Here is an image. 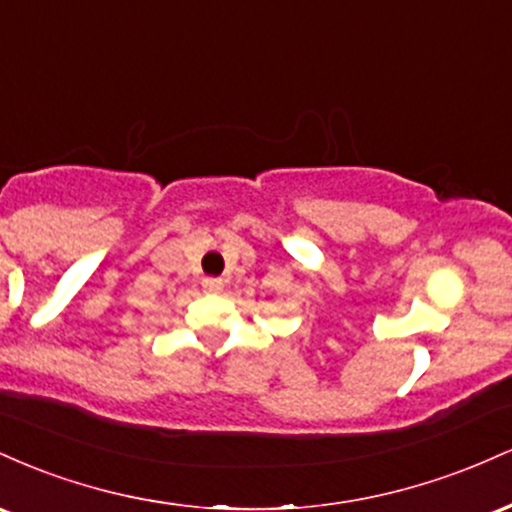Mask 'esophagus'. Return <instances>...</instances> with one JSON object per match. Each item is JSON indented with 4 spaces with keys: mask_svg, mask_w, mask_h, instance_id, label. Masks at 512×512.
<instances>
[{
    "mask_svg": "<svg viewBox=\"0 0 512 512\" xmlns=\"http://www.w3.org/2000/svg\"><path fill=\"white\" fill-rule=\"evenodd\" d=\"M202 286H204V291H221L223 281L221 279H214V276H209V279L202 281Z\"/></svg>",
    "mask_w": 512,
    "mask_h": 512,
    "instance_id": "1",
    "label": "esophagus"
}]
</instances>
